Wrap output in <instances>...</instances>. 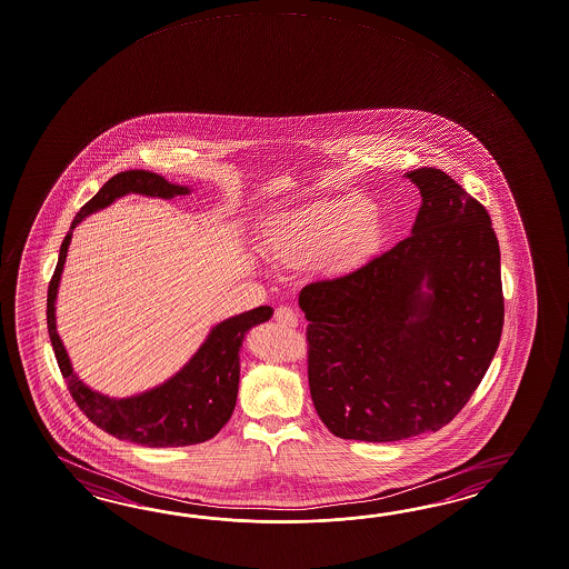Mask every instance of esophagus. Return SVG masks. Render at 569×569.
<instances>
[{
    "mask_svg": "<svg viewBox=\"0 0 569 569\" xmlns=\"http://www.w3.org/2000/svg\"><path fill=\"white\" fill-rule=\"evenodd\" d=\"M276 320L283 327H296L298 325V315L288 308V306H279L276 310Z\"/></svg>",
    "mask_w": 569,
    "mask_h": 569,
    "instance_id": "1",
    "label": "esophagus"
}]
</instances>
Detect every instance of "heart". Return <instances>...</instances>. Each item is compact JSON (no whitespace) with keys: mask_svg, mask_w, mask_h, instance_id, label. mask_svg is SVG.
I'll return each mask as SVG.
<instances>
[{"mask_svg":"<svg viewBox=\"0 0 569 569\" xmlns=\"http://www.w3.org/2000/svg\"><path fill=\"white\" fill-rule=\"evenodd\" d=\"M380 223L358 197L317 201L281 213L269 232V252L279 263L315 261L329 252L335 264L358 261L376 240Z\"/></svg>","mask_w":569,"mask_h":569,"instance_id":"b5f03b06","label":"heart"}]
</instances>
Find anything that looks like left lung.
<instances>
[{
	"label": "left lung",
	"instance_id": "obj_1",
	"mask_svg": "<svg viewBox=\"0 0 569 569\" xmlns=\"http://www.w3.org/2000/svg\"><path fill=\"white\" fill-rule=\"evenodd\" d=\"M407 177L423 197L411 236L300 291L312 402L343 440L440 430L498 351L503 291L487 209L438 168Z\"/></svg>",
	"mask_w": 569,
	"mask_h": 569
}]
</instances>
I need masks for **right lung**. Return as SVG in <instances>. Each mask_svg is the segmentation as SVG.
Returning a JSON list of instances; mask_svg holds the SVG:
<instances>
[{
    "instance_id": "obj_1",
    "label": "right lung",
    "mask_w": 569,
    "mask_h": 569,
    "mask_svg": "<svg viewBox=\"0 0 569 569\" xmlns=\"http://www.w3.org/2000/svg\"><path fill=\"white\" fill-rule=\"evenodd\" d=\"M127 193L172 199L177 194L189 193V189L172 184L164 177L148 170H127L104 182L102 189L80 209V213L71 222L70 232L61 242L59 261L47 291V329L57 363L83 416L114 438L150 448L206 442L222 430L232 417L240 380L238 351L244 333L252 325L271 319L273 310L269 306H259L244 315L223 320L211 329L206 343L199 347V351L179 375L172 376L158 388L129 399H109L78 380V376L71 370L66 347L57 335V286L68 257L71 230L92 211L111 206L114 199Z\"/></svg>"
}]
</instances>
